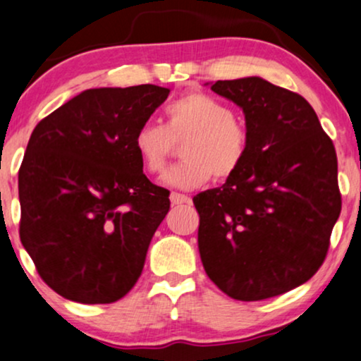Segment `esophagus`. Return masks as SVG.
Returning a JSON list of instances; mask_svg holds the SVG:
<instances>
[{
    "label": "esophagus",
    "mask_w": 361,
    "mask_h": 361,
    "mask_svg": "<svg viewBox=\"0 0 361 361\" xmlns=\"http://www.w3.org/2000/svg\"><path fill=\"white\" fill-rule=\"evenodd\" d=\"M170 202L171 204H183V203H190L191 198L183 193H176V191H173L170 195Z\"/></svg>",
    "instance_id": "obj_1"
}]
</instances>
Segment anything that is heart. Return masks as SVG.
Segmentation results:
<instances>
[{"label": "heart", "mask_w": 361, "mask_h": 361, "mask_svg": "<svg viewBox=\"0 0 361 361\" xmlns=\"http://www.w3.org/2000/svg\"><path fill=\"white\" fill-rule=\"evenodd\" d=\"M165 126L143 123L133 148L148 175H161L181 145L185 159L166 173L165 185L193 190L214 180L225 181L243 166L250 152V131L228 104L203 91H191L168 104Z\"/></svg>", "instance_id": "b5f03b06"}]
</instances>
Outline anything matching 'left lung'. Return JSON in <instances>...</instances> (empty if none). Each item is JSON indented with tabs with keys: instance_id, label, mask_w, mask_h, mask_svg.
<instances>
[{
	"instance_id": "left-lung-1",
	"label": "left lung",
	"mask_w": 361,
	"mask_h": 361,
	"mask_svg": "<svg viewBox=\"0 0 361 361\" xmlns=\"http://www.w3.org/2000/svg\"><path fill=\"white\" fill-rule=\"evenodd\" d=\"M212 90L238 104L250 131L243 166L193 198L204 271L223 293L258 302L308 281L341 212L336 152L303 97L250 76Z\"/></svg>"
}]
</instances>
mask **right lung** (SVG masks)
Returning a JSON list of instances; mask_svg holds the SVG:
<instances>
[{"mask_svg": "<svg viewBox=\"0 0 361 361\" xmlns=\"http://www.w3.org/2000/svg\"><path fill=\"white\" fill-rule=\"evenodd\" d=\"M170 90L94 88L31 133L20 173V238L49 288L71 302L113 303L135 286L170 191L153 185L136 130Z\"/></svg>", "mask_w": 361, "mask_h": 361, "instance_id": "1", "label": "right lung"}]
</instances>
